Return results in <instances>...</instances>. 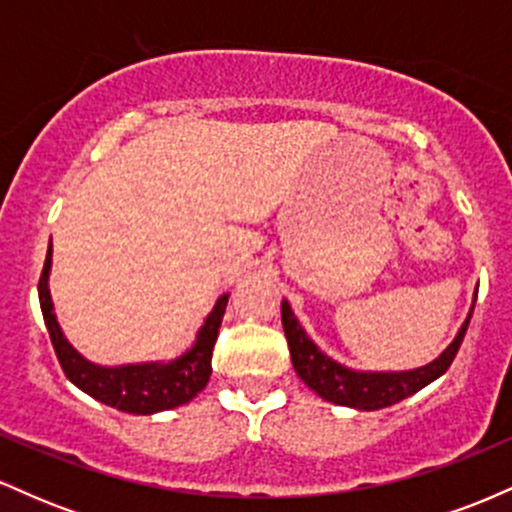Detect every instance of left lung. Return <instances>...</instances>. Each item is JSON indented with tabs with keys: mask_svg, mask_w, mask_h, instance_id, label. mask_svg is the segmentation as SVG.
<instances>
[{
	"mask_svg": "<svg viewBox=\"0 0 512 512\" xmlns=\"http://www.w3.org/2000/svg\"><path fill=\"white\" fill-rule=\"evenodd\" d=\"M474 301H477V293H474ZM472 310L448 349L431 363L414 370H354L342 366L325 351L317 349V344L305 334L298 317L293 315L289 301H281V325H284L286 342H289L293 368L310 390L339 407L375 411L392 407L414 392L424 390L450 368L452 358L460 351L469 320H472Z\"/></svg>",
	"mask_w": 512,
	"mask_h": 512,
	"instance_id": "left-lung-1",
	"label": "left lung"
}]
</instances>
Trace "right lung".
Instances as JSON below:
<instances>
[{
	"label": "right lung",
	"instance_id": "add662e5",
	"mask_svg": "<svg viewBox=\"0 0 512 512\" xmlns=\"http://www.w3.org/2000/svg\"><path fill=\"white\" fill-rule=\"evenodd\" d=\"M50 267H52V243L45 257L43 274L38 281L40 310H43L45 327H48L57 361L72 383L108 407L127 411V414H156V411L175 409L195 399L209 383L211 375V351H214L219 327L226 313L228 293L216 301L211 313L199 327L195 344L185 354L173 361L151 363H127V366H98L86 361L79 351L64 337L57 322L55 305L50 298Z\"/></svg>",
	"mask_w": 512,
	"mask_h": 512
}]
</instances>
